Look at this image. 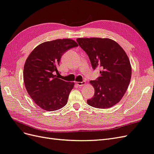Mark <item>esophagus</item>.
Listing matches in <instances>:
<instances>
[{"instance_id": "1", "label": "esophagus", "mask_w": 154, "mask_h": 154, "mask_svg": "<svg viewBox=\"0 0 154 154\" xmlns=\"http://www.w3.org/2000/svg\"><path fill=\"white\" fill-rule=\"evenodd\" d=\"M75 83L77 86H83L86 84V82L85 81H82V82H75Z\"/></svg>"}]
</instances>
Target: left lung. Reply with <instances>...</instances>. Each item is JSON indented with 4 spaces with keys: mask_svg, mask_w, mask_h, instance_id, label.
Wrapping results in <instances>:
<instances>
[{
    "mask_svg": "<svg viewBox=\"0 0 154 154\" xmlns=\"http://www.w3.org/2000/svg\"><path fill=\"white\" fill-rule=\"evenodd\" d=\"M77 42L88 54L92 68L100 69V76L90 81L95 92L88 104L98 109L112 107L123 97L131 81V66L127 54L109 38H77Z\"/></svg>",
    "mask_w": 154,
    "mask_h": 154,
    "instance_id": "1",
    "label": "left lung"
}]
</instances>
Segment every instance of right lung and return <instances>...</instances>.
Instances as JSON below:
<instances>
[{
  "label": "right lung",
  "mask_w": 154,
  "mask_h": 154,
  "mask_svg": "<svg viewBox=\"0 0 154 154\" xmlns=\"http://www.w3.org/2000/svg\"><path fill=\"white\" fill-rule=\"evenodd\" d=\"M72 39H58L38 45L27 58L23 69L26 91L34 103L47 111H54L66 105L73 82L58 77V67L62 54L77 47Z\"/></svg>",
  "instance_id": "right-lung-1"
}]
</instances>
